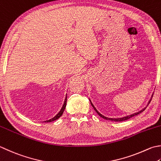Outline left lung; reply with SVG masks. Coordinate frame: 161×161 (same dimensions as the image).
I'll list each match as a JSON object with an SVG mask.
<instances>
[{
  "instance_id": "1",
  "label": "left lung",
  "mask_w": 161,
  "mask_h": 161,
  "mask_svg": "<svg viewBox=\"0 0 161 161\" xmlns=\"http://www.w3.org/2000/svg\"><path fill=\"white\" fill-rule=\"evenodd\" d=\"M152 96H153V94H152ZM152 97H151V99L149 100V103H148V104H147V107L148 106V105H149V104L150 103V102H151V100H152ZM89 100H90V102H91V105H92V107L93 108V109H95V111L97 112V114H98L100 116H101L102 118H103V119H106V120H110V121H125V120H128V119H129L130 118H131V117H133V116H136V115H137V114H140V113H142V112L143 111H144V109H146V108H144V109H142V110H140V111H139L138 112H136V113H134V114H130V115H128V116H124V117H122V118H117V119H113V118H108V117H106V116H103V114H100V113L97 111V110L96 109V108H95V107H94V105H93V103H91V100L89 99Z\"/></svg>"
}]
</instances>
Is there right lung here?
Listing matches in <instances>:
<instances>
[{"label": "right lung", "instance_id": "obj_1", "mask_svg": "<svg viewBox=\"0 0 161 161\" xmlns=\"http://www.w3.org/2000/svg\"><path fill=\"white\" fill-rule=\"evenodd\" d=\"M66 103H67V96H66V97H65V101H64V105H63L61 109L60 110V112L58 113L57 114H56V115L54 116V117L51 119H49V120H48V121H45V122H46V121H47V122H52V121H55V120H56V119H58V118L61 117V116L62 114H63V113H64V112L65 109Z\"/></svg>", "mask_w": 161, "mask_h": 161}]
</instances>
